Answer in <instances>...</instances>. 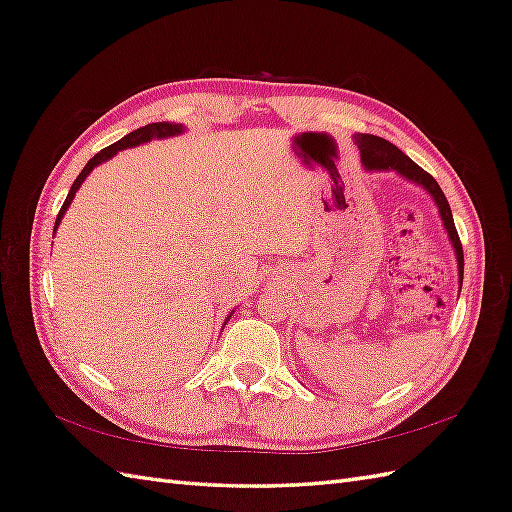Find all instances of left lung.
I'll return each mask as SVG.
<instances>
[{
    "label": "left lung",
    "mask_w": 512,
    "mask_h": 512,
    "mask_svg": "<svg viewBox=\"0 0 512 512\" xmlns=\"http://www.w3.org/2000/svg\"><path fill=\"white\" fill-rule=\"evenodd\" d=\"M354 141L361 149V160L363 166L367 170H397L401 177H406L423 188L433 196L440 211V218L444 222V228L448 232V239H451L453 247H455V256H457V269H459V286L463 284V247L457 235V228L453 222V213H451V205L444 196V192L440 190L438 181L433 179L429 173L414 164L404 151L397 149L393 143L386 141V138L374 136V134H354ZM461 290V288H459Z\"/></svg>",
    "instance_id": "1"
}]
</instances>
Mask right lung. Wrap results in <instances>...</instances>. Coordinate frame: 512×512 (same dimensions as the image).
Here are the masks:
<instances>
[{
  "instance_id": "right-lung-1",
  "label": "right lung",
  "mask_w": 512,
  "mask_h": 512,
  "mask_svg": "<svg viewBox=\"0 0 512 512\" xmlns=\"http://www.w3.org/2000/svg\"><path fill=\"white\" fill-rule=\"evenodd\" d=\"M181 132H183V126H181V123H168V121L147 123V126H143V128H138V130H134V132L126 134V136L121 138V141H117V143H113V145H108V147H104L100 153H96V156L91 158V160L85 164V168L81 170V175L74 179L72 188H70V192H68V196H66V200H64V205H61V209H59V213H57L55 230H57V226H59L61 218H64L66 209L70 207V203H72V198H74L76 190L81 188V183L85 181V177H87V175L91 173V170H94L98 164H102V162H106V160H111V158L115 156V153H117V151H121V149H128V147H136V145L149 143L151 138H168V136H175V134H181Z\"/></svg>"
}]
</instances>
